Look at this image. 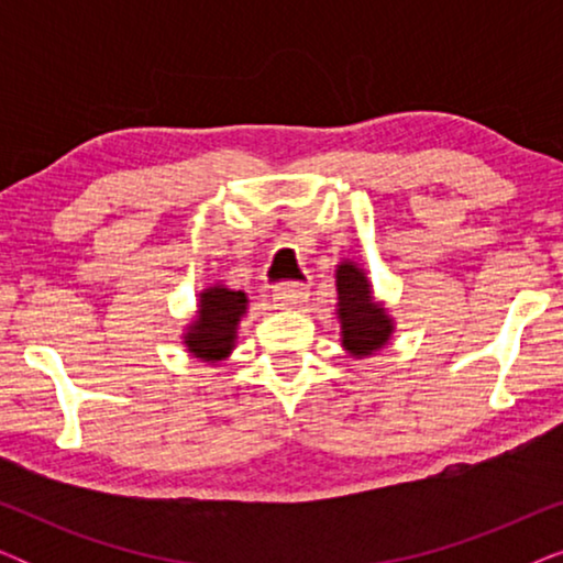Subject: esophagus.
Returning <instances> with one entry per match:
<instances>
[{
  "label": "esophagus",
  "mask_w": 563,
  "mask_h": 563,
  "mask_svg": "<svg viewBox=\"0 0 563 563\" xmlns=\"http://www.w3.org/2000/svg\"><path fill=\"white\" fill-rule=\"evenodd\" d=\"M307 297H310V291H307L305 284L299 282H282L274 287V302L279 307H297L302 305Z\"/></svg>",
  "instance_id": "esophagus-1"
}]
</instances>
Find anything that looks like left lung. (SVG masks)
Returning a JSON list of instances; mask_svg holds the SVG:
<instances>
[{
    "instance_id": "left-lung-1",
    "label": "left lung",
    "mask_w": 563,
    "mask_h": 563,
    "mask_svg": "<svg viewBox=\"0 0 563 563\" xmlns=\"http://www.w3.org/2000/svg\"><path fill=\"white\" fill-rule=\"evenodd\" d=\"M338 314H341L343 345L353 356H372L389 341L391 320L376 305L361 268L341 264L338 268Z\"/></svg>"
}]
</instances>
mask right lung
<instances>
[{
  "mask_svg": "<svg viewBox=\"0 0 563 563\" xmlns=\"http://www.w3.org/2000/svg\"><path fill=\"white\" fill-rule=\"evenodd\" d=\"M243 291L212 287L199 299V318L187 333V345L197 358L220 361L225 358L235 341V328L245 312Z\"/></svg>",
  "mask_w": 563,
  "mask_h": 563,
  "instance_id": "1",
  "label": "right lung"
}]
</instances>
